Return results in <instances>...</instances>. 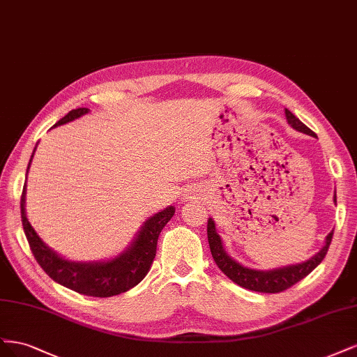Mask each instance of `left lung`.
<instances>
[{"label": "left lung", "instance_id": "8db88e82", "mask_svg": "<svg viewBox=\"0 0 357 357\" xmlns=\"http://www.w3.org/2000/svg\"><path fill=\"white\" fill-rule=\"evenodd\" d=\"M284 114H286L287 123H289L295 130L316 137V133L312 129H308L300 119H296L289 109H284ZM333 203L337 204L335 194H333ZM332 236H333V231H331L326 236L325 245L321 246V249L317 252V254L304 262L292 264V266L279 267V268H273V270H255V268H249V267L241 266L240 262H237L236 259H233L227 254L224 249V245H222L221 236L216 233L215 221L212 220V218H209V221H208L209 248H211L212 257L216 262V266L220 267V270L227 275L229 280H233L238 286L245 287V289H249V291L264 292V294L282 292L312 273L319 266V264L324 261L326 252L329 249Z\"/></svg>", "mask_w": 357, "mask_h": 357}]
</instances>
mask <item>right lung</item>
I'll return each instance as SVG.
<instances>
[{
    "mask_svg": "<svg viewBox=\"0 0 357 357\" xmlns=\"http://www.w3.org/2000/svg\"><path fill=\"white\" fill-rule=\"evenodd\" d=\"M89 108H77L66 114L63 119L57 121L56 126H62L70 121L79 119L84 114H89ZM28 163L26 175L29 172L33 153ZM26 203V183L22 191L20 197V216L24 231L28 238L29 248L33 257L41 266V268L47 273L50 278L59 284L73 289L78 294L87 296L108 298L128 292L133 286L139 283L148 274L153 266L157 252V240L165 225L175 215V206H167L163 211L149 216L142 224L132 243L126 248L117 257L103 259V261H71L61 257L57 252L44 243L43 238L37 234L36 229L31 225L25 211Z\"/></svg>",
    "mask_w": 357,
    "mask_h": 357,
    "instance_id": "add662e5",
    "label": "right lung"
}]
</instances>
